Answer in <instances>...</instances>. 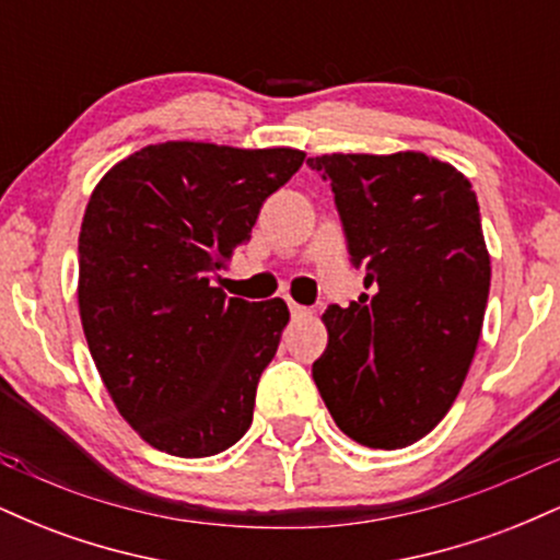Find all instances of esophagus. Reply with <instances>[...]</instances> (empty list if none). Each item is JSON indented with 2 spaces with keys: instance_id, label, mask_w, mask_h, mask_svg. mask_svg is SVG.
I'll list each match as a JSON object with an SVG mask.
<instances>
[{
  "instance_id": "1",
  "label": "esophagus",
  "mask_w": 560,
  "mask_h": 560,
  "mask_svg": "<svg viewBox=\"0 0 560 560\" xmlns=\"http://www.w3.org/2000/svg\"><path fill=\"white\" fill-rule=\"evenodd\" d=\"M289 313H292V318H307V316H311V311L298 305V302H289Z\"/></svg>"
}]
</instances>
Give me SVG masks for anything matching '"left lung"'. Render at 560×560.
Listing matches in <instances>:
<instances>
[{"mask_svg":"<svg viewBox=\"0 0 560 560\" xmlns=\"http://www.w3.org/2000/svg\"><path fill=\"white\" fill-rule=\"evenodd\" d=\"M331 184L352 266L369 292L324 313L313 382L365 447L413 445L445 419L477 352L490 253L460 171L423 152L307 160Z\"/></svg>","mask_w":560,"mask_h":560,"instance_id":"obj_1","label":"left lung"}]
</instances>
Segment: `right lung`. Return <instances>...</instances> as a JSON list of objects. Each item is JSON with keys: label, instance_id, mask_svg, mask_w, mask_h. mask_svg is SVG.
<instances>
[{"label": "right lung", "instance_id": "add662e5", "mask_svg": "<svg viewBox=\"0 0 560 560\" xmlns=\"http://www.w3.org/2000/svg\"><path fill=\"white\" fill-rule=\"evenodd\" d=\"M305 152L163 141L102 176L79 236V313L115 408L152 447L208 458L253 423L284 300L210 284Z\"/></svg>", "mask_w": 560, "mask_h": 560}]
</instances>
